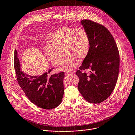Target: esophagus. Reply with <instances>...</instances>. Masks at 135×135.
I'll use <instances>...</instances> for the list:
<instances>
[{"instance_id":"1","label":"esophagus","mask_w":135,"mask_h":135,"mask_svg":"<svg viewBox=\"0 0 135 135\" xmlns=\"http://www.w3.org/2000/svg\"><path fill=\"white\" fill-rule=\"evenodd\" d=\"M73 73L72 72H70V71H68V72H66L65 74L67 75H70L71 74H72Z\"/></svg>"}]
</instances>
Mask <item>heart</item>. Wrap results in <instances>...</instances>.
Segmentation results:
<instances>
[{"label": "heart", "mask_w": 135, "mask_h": 135, "mask_svg": "<svg viewBox=\"0 0 135 135\" xmlns=\"http://www.w3.org/2000/svg\"><path fill=\"white\" fill-rule=\"evenodd\" d=\"M51 45L45 48V53L50 62L56 66L61 65L65 52L67 58L59 68L61 71L76 68L80 60L85 59L89 52V36L84 29L64 27L57 30L51 37Z\"/></svg>", "instance_id": "b5f03b06"}]
</instances>
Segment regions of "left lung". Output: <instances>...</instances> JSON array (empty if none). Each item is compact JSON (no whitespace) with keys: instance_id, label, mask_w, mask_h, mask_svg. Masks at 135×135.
Here are the masks:
<instances>
[{"instance_id":"left-lung-1","label":"left lung","mask_w":135,"mask_h":135,"mask_svg":"<svg viewBox=\"0 0 135 135\" xmlns=\"http://www.w3.org/2000/svg\"><path fill=\"white\" fill-rule=\"evenodd\" d=\"M81 25L90 41L89 52L76 72L79 82L78 89L86 100L99 104L113 91L119 70V54L112 34L104 26L84 19ZM88 69L87 74L82 71Z\"/></svg>"}]
</instances>
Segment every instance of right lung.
I'll use <instances>...</instances> for the list:
<instances>
[{
    "instance_id": "add662e5",
    "label": "right lung",
    "mask_w": 135,
    "mask_h": 135,
    "mask_svg": "<svg viewBox=\"0 0 135 135\" xmlns=\"http://www.w3.org/2000/svg\"><path fill=\"white\" fill-rule=\"evenodd\" d=\"M14 66L19 86L33 104L42 109H51L61 104L64 92V72L50 75L53 69L50 68L40 76L27 74L21 68L16 49Z\"/></svg>"
}]
</instances>
